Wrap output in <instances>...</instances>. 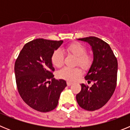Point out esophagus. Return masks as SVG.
<instances>
[{
	"mask_svg": "<svg viewBox=\"0 0 130 130\" xmlns=\"http://www.w3.org/2000/svg\"><path fill=\"white\" fill-rule=\"evenodd\" d=\"M72 85V82H70V81H67V85L68 86H70Z\"/></svg>",
	"mask_w": 130,
	"mask_h": 130,
	"instance_id": "34e87169",
	"label": "esophagus"
}]
</instances>
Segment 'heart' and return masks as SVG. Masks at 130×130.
I'll return each instance as SVG.
<instances>
[{"mask_svg":"<svg viewBox=\"0 0 130 130\" xmlns=\"http://www.w3.org/2000/svg\"><path fill=\"white\" fill-rule=\"evenodd\" d=\"M64 51L68 54L76 57L75 65H78L84 70H87L91 66L93 58L90 54L87 53L86 47L79 42H73L64 48ZM51 62L54 66L61 67L64 64V55L60 49H57L51 55ZM82 74L81 70L79 68L64 67L57 72V76L60 79L72 82L76 80Z\"/></svg>","mask_w":130,"mask_h":130,"instance_id":"1","label":"heart"}]
</instances>
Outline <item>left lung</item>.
<instances>
[{"instance_id":"1","label":"left lung","mask_w":130,"mask_h":130,"mask_svg":"<svg viewBox=\"0 0 130 130\" xmlns=\"http://www.w3.org/2000/svg\"><path fill=\"white\" fill-rule=\"evenodd\" d=\"M90 44L94 60L85 79L88 87L81 84V90L76 95L78 104L87 111H93L104 106L112 96L117 81L118 62L109 45L95 36L80 38Z\"/></svg>"}]
</instances>
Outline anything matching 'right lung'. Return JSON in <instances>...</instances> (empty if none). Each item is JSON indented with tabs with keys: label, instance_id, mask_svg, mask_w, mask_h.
I'll use <instances>...</instances> for the list:
<instances>
[{
	"label": "right lung",
	"instance_id": "obj_1",
	"mask_svg": "<svg viewBox=\"0 0 130 130\" xmlns=\"http://www.w3.org/2000/svg\"><path fill=\"white\" fill-rule=\"evenodd\" d=\"M62 42L42 38L30 41L24 45L15 62L19 95L28 106L40 112L55 109L60 93L67 86L66 81L53 77L55 68L51 59Z\"/></svg>",
	"mask_w": 130,
	"mask_h": 130
}]
</instances>
